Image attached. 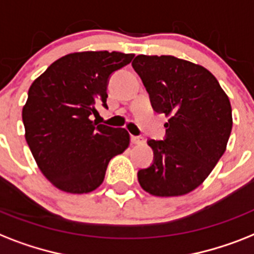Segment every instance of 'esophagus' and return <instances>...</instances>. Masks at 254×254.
<instances>
[{
  "label": "esophagus",
  "mask_w": 254,
  "mask_h": 254,
  "mask_svg": "<svg viewBox=\"0 0 254 254\" xmlns=\"http://www.w3.org/2000/svg\"><path fill=\"white\" fill-rule=\"evenodd\" d=\"M130 141H131V143H133V145H141V143H143V138H141V137H135V135H131L130 137Z\"/></svg>",
  "instance_id": "34e87169"
}]
</instances>
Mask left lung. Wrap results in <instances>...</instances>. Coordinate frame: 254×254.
I'll return each instance as SVG.
<instances>
[{"label":"left lung","instance_id":"obj_1","mask_svg":"<svg viewBox=\"0 0 254 254\" xmlns=\"http://www.w3.org/2000/svg\"><path fill=\"white\" fill-rule=\"evenodd\" d=\"M152 108L168 119L166 139H150L154 163L138 171L143 190L156 197L188 194L206 180L226 151L232 109L206 67L174 56H137L131 63Z\"/></svg>","mask_w":254,"mask_h":254}]
</instances>
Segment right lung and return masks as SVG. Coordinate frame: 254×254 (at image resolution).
Listing matches in <instances>:
<instances>
[{"mask_svg": "<svg viewBox=\"0 0 254 254\" xmlns=\"http://www.w3.org/2000/svg\"><path fill=\"white\" fill-rule=\"evenodd\" d=\"M133 53H69L32 82L22 111L26 141L51 184L73 194L102 185L113 156L130 143L124 127L90 120L95 104L107 108L109 75L130 64Z\"/></svg>", "mask_w": 254, "mask_h": 254, "instance_id": "obj_1", "label": "right lung"}]
</instances>
